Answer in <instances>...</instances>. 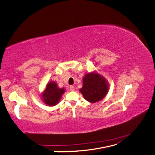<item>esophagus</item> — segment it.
I'll return each mask as SVG.
<instances>
[{"label": "esophagus", "mask_w": 155, "mask_h": 155, "mask_svg": "<svg viewBox=\"0 0 155 155\" xmlns=\"http://www.w3.org/2000/svg\"><path fill=\"white\" fill-rule=\"evenodd\" d=\"M69 90H70L71 91H74V86H71L69 87Z\"/></svg>", "instance_id": "obj_1"}]
</instances>
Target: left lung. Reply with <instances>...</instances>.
I'll return each mask as SVG.
<instances>
[{"mask_svg": "<svg viewBox=\"0 0 155 155\" xmlns=\"http://www.w3.org/2000/svg\"><path fill=\"white\" fill-rule=\"evenodd\" d=\"M87 101L95 103L101 100L108 92L107 83L97 73H88L83 78V86L80 90Z\"/></svg>", "mask_w": 155, "mask_h": 155, "instance_id": "left-lung-1", "label": "left lung"}]
</instances>
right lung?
I'll list each match as a JSON object with an SVG mask.
<instances>
[{
    "label": "right lung",
    "instance_id": "obj_1",
    "mask_svg": "<svg viewBox=\"0 0 155 155\" xmlns=\"http://www.w3.org/2000/svg\"><path fill=\"white\" fill-rule=\"evenodd\" d=\"M64 92L63 88H58L56 83L50 82L47 84L45 92L42 94V98L46 104L54 106L58 104Z\"/></svg>",
    "mask_w": 155,
    "mask_h": 155
}]
</instances>
